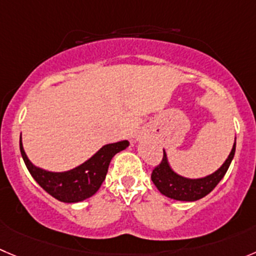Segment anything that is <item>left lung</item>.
I'll use <instances>...</instances> for the list:
<instances>
[{
    "instance_id": "left-lung-1",
    "label": "left lung",
    "mask_w": 256,
    "mask_h": 256,
    "mask_svg": "<svg viewBox=\"0 0 256 256\" xmlns=\"http://www.w3.org/2000/svg\"><path fill=\"white\" fill-rule=\"evenodd\" d=\"M235 148L236 142H234L232 150L225 162L222 163V166L216 170L214 174L201 177V178H187L176 174L170 166L167 154L163 150L162 162L153 170L150 178L158 191L170 198L177 200V201H197L210 194L222 180L235 154Z\"/></svg>"
}]
</instances>
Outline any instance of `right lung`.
I'll return each mask as SVG.
<instances>
[{"instance_id": "add662e5", "label": "right lung", "mask_w": 256, "mask_h": 256, "mask_svg": "<svg viewBox=\"0 0 256 256\" xmlns=\"http://www.w3.org/2000/svg\"><path fill=\"white\" fill-rule=\"evenodd\" d=\"M128 146V140L109 143L75 168L64 172H50L32 164L26 156L20 137L21 156L31 176L48 194L66 204L80 202L93 196L106 180L112 158Z\"/></svg>"}]
</instances>
